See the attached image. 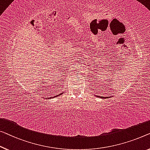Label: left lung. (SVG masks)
<instances>
[{"label":"left lung","mask_w":150,"mask_h":150,"mask_svg":"<svg viewBox=\"0 0 150 150\" xmlns=\"http://www.w3.org/2000/svg\"><path fill=\"white\" fill-rule=\"evenodd\" d=\"M96 96L98 97V98H107V97H104V96H101V97H100V96ZM110 98H111V96H110Z\"/></svg>","instance_id":"1"}]
</instances>
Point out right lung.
<instances>
[{"instance_id":"obj_1","label":"right lung","mask_w":150,"mask_h":150,"mask_svg":"<svg viewBox=\"0 0 150 150\" xmlns=\"http://www.w3.org/2000/svg\"><path fill=\"white\" fill-rule=\"evenodd\" d=\"M61 94H62V93H60V95H61ZM57 96H54V98L55 97H57ZM53 97H51V98H47V99H50V98H52Z\"/></svg>"}]
</instances>
